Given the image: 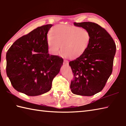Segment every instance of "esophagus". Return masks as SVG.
Returning <instances> with one entry per match:
<instances>
[{"label": "esophagus", "instance_id": "obj_1", "mask_svg": "<svg viewBox=\"0 0 126 126\" xmlns=\"http://www.w3.org/2000/svg\"><path fill=\"white\" fill-rule=\"evenodd\" d=\"M68 63H69V62L68 60H64V61H63L64 65H68Z\"/></svg>", "mask_w": 126, "mask_h": 126}]
</instances>
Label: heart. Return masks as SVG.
Instances as JSON below:
<instances>
[{
	"label": "heart",
	"instance_id": "obj_1",
	"mask_svg": "<svg viewBox=\"0 0 126 126\" xmlns=\"http://www.w3.org/2000/svg\"><path fill=\"white\" fill-rule=\"evenodd\" d=\"M91 35L86 29L72 25H57L47 35L48 50L53 55L60 53L70 59L81 56L88 49Z\"/></svg>",
	"mask_w": 126,
	"mask_h": 126
}]
</instances>
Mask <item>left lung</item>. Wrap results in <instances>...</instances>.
Masks as SVG:
<instances>
[{"instance_id": "left-lung-1", "label": "left lung", "mask_w": 126, "mask_h": 126, "mask_svg": "<svg viewBox=\"0 0 126 126\" xmlns=\"http://www.w3.org/2000/svg\"><path fill=\"white\" fill-rule=\"evenodd\" d=\"M74 25L88 30L91 41L83 54L69 63L74 76L70 88L75 94L91 96L102 90L111 74L116 45L98 24L85 22Z\"/></svg>"}]
</instances>
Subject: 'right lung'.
<instances>
[{
	"instance_id": "right-lung-1",
	"label": "right lung",
	"mask_w": 126,
	"mask_h": 126,
	"mask_svg": "<svg viewBox=\"0 0 126 126\" xmlns=\"http://www.w3.org/2000/svg\"><path fill=\"white\" fill-rule=\"evenodd\" d=\"M52 24L37 28L17 40L6 53V74L14 88L35 96L51 89L63 60L49 55L47 33Z\"/></svg>"
}]
</instances>
